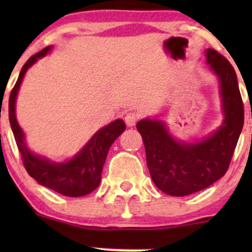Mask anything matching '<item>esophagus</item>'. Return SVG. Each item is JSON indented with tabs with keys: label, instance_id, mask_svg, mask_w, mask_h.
<instances>
[{
	"label": "esophagus",
	"instance_id": "1",
	"mask_svg": "<svg viewBox=\"0 0 252 252\" xmlns=\"http://www.w3.org/2000/svg\"><path fill=\"white\" fill-rule=\"evenodd\" d=\"M139 114L135 113V112H128V113L126 114V117H124V122H126V124L128 126H134L136 124V122L139 121Z\"/></svg>",
	"mask_w": 252,
	"mask_h": 252
}]
</instances>
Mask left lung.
I'll list each match as a JSON object with an SVG mask.
<instances>
[{
    "mask_svg": "<svg viewBox=\"0 0 252 252\" xmlns=\"http://www.w3.org/2000/svg\"><path fill=\"white\" fill-rule=\"evenodd\" d=\"M206 57L220 78L225 114L215 134L196 144H180L159 121L146 119L136 124L152 180L161 191L172 196L200 191L227 173L244 126V103L234 68L212 48H208Z\"/></svg>",
    "mask_w": 252,
    "mask_h": 252,
    "instance_id": "obj_1",
    "label": "left lung"
}]
</instances>
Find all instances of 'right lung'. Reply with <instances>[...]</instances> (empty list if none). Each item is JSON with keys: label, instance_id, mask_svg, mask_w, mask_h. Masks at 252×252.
<instances>
[{"label": "right lung", "instance_id": "right-lung-1", "mask_svg": "<svg viewBox=\"0 0 252 252\" xmlns=\"http://www.w3.org/2000/svg\"><path fill=\"white\" fill-rule=\"evenodd\" d=\"M50 50L51 47H45L44 50L32 56L23 65L16 85L12 89L11 95H9V123H11L23 164L30 177L34 178L39 184L51 190H55L56 192H60L64 196H84L94 191L100 184L101 173H102L108 150L113 141L123 133L126 124L122 119L112 122L107 126L98 130L77 156L65 163H52L48 159L32 155L24 144V135L17 123L14 106H16L17 93L28 68L34 64L37 58L46 55Z\"/></svg>", "mask_w": 252, "mask_h": 252}]
</instances>
